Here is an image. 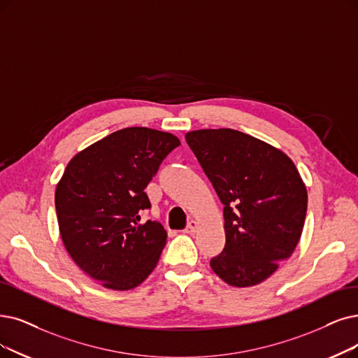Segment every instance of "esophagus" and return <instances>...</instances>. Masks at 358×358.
<instances>
[{
	"label": "esophagus",
	"instance_id": "esophagus-1",
	"mask_svg": "<svg viewBox=\"0 0 358 358\" xmlns=\"http://www.w3.org/2000/svg\"><path fill=\"white\" fill-rule=\"evenodd\" d=\"M196 229H198V223L195 220H191L183 232L188 234V235H194L196 232Z\"/></svg>",
	"mask_w": 358,
	"mask_h": 358
}]
</instances>
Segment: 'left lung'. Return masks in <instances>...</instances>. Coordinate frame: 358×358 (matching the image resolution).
<instances>
[{
    "label": "left lung",
    "instance_id": "1",
    "mask_svg": "<svg viewBox=\"0 0 358 358\" xmlns=\"http://www.w3.org/2000/svg\"><path fill=\"white\" fill-rule=\"evenodd\" d=\"M223 207L226 244L214 273L232 287L260 283L292 255L304 227L307 189L280 150L234 129L185 135Z\"/></svg>",
    "mask_w": 358,
    "mask_h": 358
}]
</instances>
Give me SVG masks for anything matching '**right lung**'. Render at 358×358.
Returning a JSON list of instances; mask_svg holds the SVG:
<instances>
[{"instance_id":"add662e5","label":"right lung","mask_w":358,"mask_h":358,"mask_svg":"<svg viewBox=\"0 0 358 358\" xmlns=\"http://www.w3.org/2000/svg\"><path fill=\"white\" fill-rule=\"evenodd\" d=\"M180 141L148 127H126L78 152L55 188L63 244L73 262L103 287L127 291L159 263L167 234L141 224L151 207L147 185Z\"/></svg>"}]
</instances>
